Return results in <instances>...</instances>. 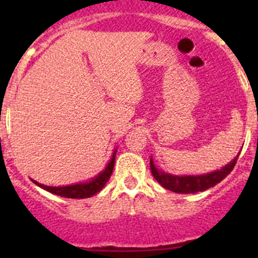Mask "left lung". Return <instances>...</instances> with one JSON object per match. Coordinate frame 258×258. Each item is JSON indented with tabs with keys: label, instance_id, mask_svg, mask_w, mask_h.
I'll use <instances>...</instances> for the list:
<instances>
[{
	"label": "left lung",
	"instance_id": "8db88e82",
	"mask_svg": "<svg viewBox=\"0 0 258 258\" xmlns=\"http://www.w3.org/2000/svg\"><path fill=\"white\" fill-rule=\"evenodd\" d=\"M240 154V152H239ZM239 154L234 157V160L230 161L221 169L214 170V172L207 173V174L200 175H174L170 173H166L164 170L156 168L154 164V159H150V168L154 178L166 190H170L173 192L178 194H195L200 191H206L208 188L213 187L217 183H220L235 166L238 160Z\"/></svg>",
	"mask_w": 258,
	"mask_h": 258
}]
</instances>
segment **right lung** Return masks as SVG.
Returning <instances> with one entry per match:
<instances>
[{
  "label": "right lung",
  "mask_w": 258,
  "mask_h": 258,
  "mask_svg": "<svg viewBox=\"0 0 258 258\" xmlns=\"http://www.w3.org/2000/svg\"><path fill=\"white\" fill-rule=\"evenodd\" d=\"M116 152H117V149H115V151L112 152V157H111L109 163L106 165V168L99 174L95 175L94 178L90 179V181L68 184V186H58V187L56 186H46V184L38 183L35 179H32V181H33V183L37 184L38 187L44 188V190L49 191V192L54 194V195L70 198V199H86V198H90L97 192H99L104 187V184L107 183V181H108L111 174H112Z\"/></svg>",
  "instance_id": "add662e5"
}]
</instances>
